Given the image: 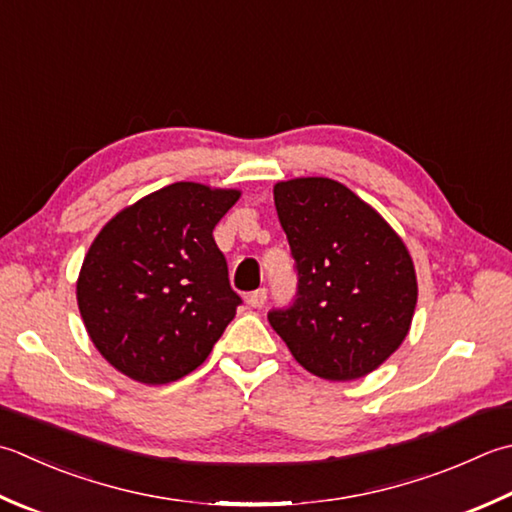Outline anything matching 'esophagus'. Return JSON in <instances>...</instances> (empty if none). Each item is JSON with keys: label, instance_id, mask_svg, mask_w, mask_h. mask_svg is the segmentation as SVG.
I'll use <instances>...</instances> for the list:
<instances>
[{"label": "esophagus", "instance_id": "1", "mask_svg": "<svg viewBox=\"0 0 512 512\" xmlns=\"http://www.w3.org/2000/svg\"><path fill=\"white\" fill-rule=\"evenodd\" d=\"M266 297H268V290L266 288H257V290H253V293L248 295V306L250 308H262L264 306V302H266Z\"/></svg>", "mask_w": 512, "mask_h": 512}]
</instances>
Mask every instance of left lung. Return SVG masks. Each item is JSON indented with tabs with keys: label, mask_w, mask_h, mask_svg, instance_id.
Segmentation results:
<instances>
[{
	"label": "left lung",
	"mask_w": 512,
	"mask_h": 512,
	"mask_svg": "<svg viewBox=\"0 0 512 512\" xmlns=\"http://www.w3.org/2000/svg\"><path fill=\"white\" fill-rule=\"evenodd\" d=\"M273 195L297 293L270 310V326L308 373L330 382L373 373L402 346L417 304L402 237L335 179H288Z\"/></svg>",
	"instance_id": "obj_1"
}]
</instances>
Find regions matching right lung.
I'll return each instance as SVG.
<instances>
[{
    "mask_svg": "<svg viewBox=\"0 0 512 512\" xmlns=\"http://www.w3.org/2000/svg\"><path fill=\"white\" fill-rule=\"evenodd\" d=\"M239 190L177 182L99 230L77 279L95 348L119 373L170 384L206 362L242 304L213 228Z\"/></svg>",
    "mask_w": 512,
    "mask_h": 512,
    "instance_id": "1",
    "label": "right lung"
}]
</instances>
